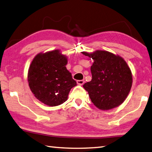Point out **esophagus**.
Here are the masks:
<instances>
[{
	"label": "esophagus",
	"mask_w": 152,
	"mask_h": 152,
	"mask_svg": "<svg viewBox=\"0 0 152 152\" xmlns=\"http://www.w3.org/2000/svg\"><path fill=\"white\" fill-rule=\"evenodd\" d=\"M77 83L79 85H83L84 83H85V80H77Z\"/></svg>",
	"instance_id": "esophagus-1"
}]
</instances>
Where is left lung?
<instances>
[{"mask_svg":"<svg viewBox=\"0 0 152 152\" xmlns=\"http://www.w3.org/2000/svg\"><path fill=\"white\" fill-rule=\"evenodd\" d=\"M83 54L94 61L90 68L92 80L83 85L92 102L101 110L119 106L132 86V74L126 61L106 50Z\"/></svg>","mask_w":152,"mask_h":152,"instance_id":"obj_1","label":"left lung"}]
</instances>
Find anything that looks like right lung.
Segmentation results:
<instances>
[{"label": "right lung", "mask_w": 152, "mask_h": 152, "mask_svg": "<svg viewBox=\"0 0 152 152\" xmlns=\"http://www.w3.org/2000/svg\"><path fill=\"white\" fill-rule=\"evenodd\" d=\"M67 58L55 50L39 53L33 59L28 73V85L34 96L50 107L65 102L70 90L77 85L66 69Z\"/></svg>", "instance_id": "1"}]
</instances>
